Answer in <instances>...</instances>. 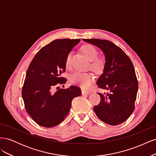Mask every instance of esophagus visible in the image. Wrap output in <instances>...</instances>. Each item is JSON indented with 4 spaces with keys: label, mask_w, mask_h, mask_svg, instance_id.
<instances>
[{
    "label": "esophagus",
    "mask_w": 156,
    "mask_h": 156,
    "mask_svg": "<svg viewBox=\"0 0 156 156\" xmlns=\"http://www.w3.org/2000/svg\"><path fill=\"white\" fill-rule=\"evenodd\" d=\"M81 92H82V95H87V94H89L90 93V92H89L85 91V90H82Z\"/></svg>",
    "instance_id": "esophagus-1"
}]
</instances>
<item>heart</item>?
<instances>
[{"instance_id": "obj_1", "label": "heart", "mask_w": 156, "mask_h": 156, "mask_svg": "<svg viewBox=\"0 0 156 156\" xmlns=\"http://www.w3.org/2000/svg\"><path fill=\"white\" fill-rule=\"evenodd\" d=\"M81 50L88 59L91 61V69L96 73L101 72L105 68V60L103 58L98 57V51L95 47L90 44H87L82 47ZM71 59L72 53L69 52L67 55L65 61L66 67L67 68L71 67ZM70 79L73 84H77L84 89H88L94 81V77L90 73L76 72L72 75Z\"/></svg>"}]
</instances>
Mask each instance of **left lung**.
<instances>
[{
  "label": "left lung",
  "mask_w": 156,
  "mask_h": 156,
  "mask_svg": "<svg viewBox=\"0 0 156 156\" xmlns=\"http://www.w3.org/2000/svg\"><path fill=\"white\" fill-rule=\"evenodd\" d=\"M98 47L105 55L103 73L98 79V87L110 90L107 95L98 93L101 100L94 111L105 123L116 126L123 123L133 113L138 90V81L131 59L112 42L100 39H83Z\"/></svg>",
  "instance_id": "8db88e82"
}]
</instances>
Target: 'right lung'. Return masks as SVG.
I'll use <instances>...</instances> for the list:
<instances>
[{
  "label": "right lung",
  "instance_id": "right-lung-1",
  "mask_svg": "<svg viewBox=\"0 0 156 156\" xmlns=\"http://www.w3.org/2000/svg\"><path fill=\"white\" fill-rule=\"evenodd\" d=\"M80 39H58L42 48L28 68L22 88L25 109L36 123L52 127L62 122L68 115L72 101L81 94L78 87L63 89L58 84L66 83L62 77L66 71L67 55Z\"/></svg>",
  "mask_w": 156,
  "mask_h": 156
}]
</instances>
